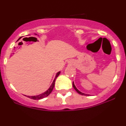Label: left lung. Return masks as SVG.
Masks as SVG:
<instances>
[{"label": "left lung", "mask_w": 126, "mask_h": 126, "mask_svg": "<svg viewBox=\"0 0 126 126\" xmlns=\"http://www.w3.org/2000/svg\"><path fill=\"white\" fill-rule=\"evenodd\" d=\"M73 87L75 89V90H76V92H77L78 94H80L82 95H85V96H89V94H84V93H83V92H80V91L79 90H78V89H77V88H76V86L75 85L74 82H73Z\"/></svg>", "instance_id": "left-lung-1"}]
</instances>
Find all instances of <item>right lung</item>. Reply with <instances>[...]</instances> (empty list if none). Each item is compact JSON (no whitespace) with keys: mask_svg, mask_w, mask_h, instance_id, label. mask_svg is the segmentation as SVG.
I'll return each instance as SVG.
<instances>
[{"mask_svg":"<svg viewBox=\"0 0 126 126\" xmlns=\"http://www.w3.org/2000/svg\"><path fill=\"white\" fill-rule=\"evenodd\" d=\"M35 34V35H37V34ZM21 37H20V38L18 39V40H19V39H21ZM35 40H37V39L35 38ZM60 71L58 72L57 73H56V76H55L54 80H53V82H52L51 85H50V88H49L48 89H47V90L46 91V92H44V93L38 95H34V96H27V95H25V96H27V97L31 98V99H35V100H36V99H43V98H45V97H46V96H48V95H49L50 94V93H51V92H52V91H53V88H54V84H55V80H56V78L58 77L59 75H60Z\"/></svg>","mask_w":126,"mask_h":126,"instance_id":"right-lung-1","label":"right lung"}]
</instances>
